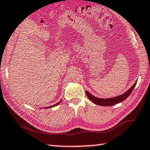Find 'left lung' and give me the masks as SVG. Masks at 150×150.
I'll use <instances>...</instances> for the list:
<instances>
[{
  "mask_svg": "<svg viewBox=\"0 0 150 150\" xmlns=\"http://www.w3.org/2000/svg\"><path fill=\"white\" fill-rule=\"evenodd\" d=\"M137 80L135 82V83L132 86V87L129 88V89L126 91L125 93L122 94L120 95H118L117 96H115V97H112V98H98L96 97V96H93L92 94H91L88 91H86V95H87V97L88 98L91 102L93 103L95 105H99V106H112L115 105L116 104L120 103L122 102L123 100L126 99L128 97L131 93L132 92L133 89L135 87L136 85Z\"/></svg>",
  "mask_w": 150,
  "mask_h": 150,
  "instance_id": "1",
  "label": "left lung"
}]
</instances>
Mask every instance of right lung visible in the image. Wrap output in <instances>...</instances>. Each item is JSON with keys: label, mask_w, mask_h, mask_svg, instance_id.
<instances>
[{"label": "right lung", "mask_w": 150, "mask_h": 150, "mask_svg": "<svg viewBox=\"0 0 150 150\" xmlns=\"http://www.w3.org/2000/svg\"><path fill=\"white\" fill-rule=\"evenodd\" d=\"M61 101H62V100H61L59 102H58L57 103H56V104H55L54 105H53V106H47V107H45L44 108H53V107H54V106H57L58 105H59V104L61 103Z\"/></svg>", "instance_id": "add662e5"}]
</instances>
